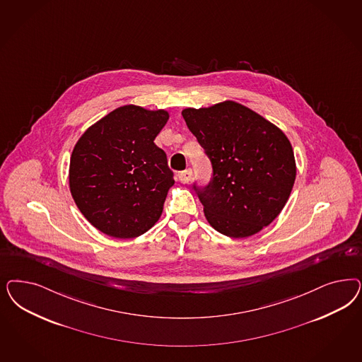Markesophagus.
<instances>
[{"mask_svg": "<svg viewBox=\"0 0 362 362\" xmlns=\"http://www.w3.org/2000/svg\"><path fill=\"white\" fill-rule=\"evenodd\" d=\"M190 178H192V170H190V169H187V170L178 173V180H180V182H182V184H187V182L190 181Z\"/></svg>", "mask_w": 362, "mask_h": 362, "instance_id": "1", "label": "esophagus"}]
</instances>
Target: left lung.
<instances>
[{"mask_svg":"<svg viewBox=\"0 0 362 362\" xmlns=\"http://www.w3.org/2000/svg\"><path fill=\"white\" fill-rule=\"evenodd\" d=\"M182 117L213 166L211 184L196 189L210 226L232 238L261 232L277 218L294 185L297 168L286 134L232 100L187 107Z\"/></svg>","mask_w":362,"mask_h":362,"instance_id":"left-lung-1","label":"left lung"}]
</instances>
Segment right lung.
Instances as JSON below:
<instances>
[{"mask_svg": "<svg viewBox=\"0 0 362 362\" xmlns=\"http://www.w3.org/2000/svg\"><path fill=\"white\" fill-rule=\"evenodd\" d=\"M165 109L119 106L82 133L70 156L69 189L83 217L115 238L146 233L163 214L175 185L166 154L154 139Z\"/></svg>", "mask_w": 362, "mask_h": 362, "instance_id": "right-lung-1", "label": "right lung"}]
</instances>
